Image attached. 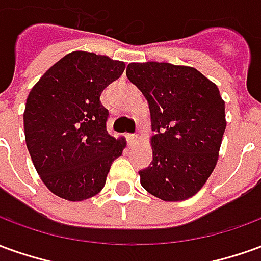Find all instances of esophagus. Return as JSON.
Instances as JSON below:
<instances>
[{
  "label": "esophagus",
  "instance_id": "34e87169",
  "mask_svg": "<svg viewBox=\"0 0 261 261\" xmlns=\"http://www.w3.org/2000/svg\"><path fill=\"white\" fill-rule=\"evenodd\" d=\"M127 140H128V143L130 144L136 143L137 140H138V136H137V134H127Z\"/></svg>",
  "mask_w": 261,
  "mask_h": 261
}]
</instances>
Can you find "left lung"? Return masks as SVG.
I'll use <instances>...</instances> for the list:
<instances>
[{
	"instance_id": "8db88e82",
	"label": "left lung",
	"mask_w": 261,
	"mask_h": 261,
	"mask_svg": "<svg viewBox=\"0 0 261 261\" xmlns=\"http://www.w3.org/2000/svg\"><path fill=\"white\" fill-rule=\"evenodd\" d=\"M125 74L147 99L154 131L141 185L165 202L192 198L219 158L226 128L219 89L195 67L167 62H133Z\"/></svg>"
}]
</instances>
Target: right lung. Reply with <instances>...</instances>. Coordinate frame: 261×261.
Here are the masks:
<instances>
[{
  "label": "right lung",
  "mask_w": 261,
  "mask_h": 261,
  "mask_svg": "<svg viewBox=\"0 0 261 261\" xmlns=\"http://www.w3.org/2000/svg\"><path fill=\"white\" fill-rule=\"evenodd\" d=\"M124 69V62L106 55L74 50L29 92L23 112L29 155L42 182L62 199L99 194L112 162L123 154L127 141L107 133L100 94Z\"/></svg>",
  "instance_id": "obj_1"
}]
</instances>
